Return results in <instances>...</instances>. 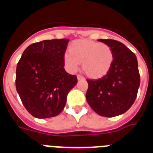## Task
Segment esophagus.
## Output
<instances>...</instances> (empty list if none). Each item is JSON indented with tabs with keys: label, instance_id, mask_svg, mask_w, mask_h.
I'll return each mask as SVG.
<instances>
[{
	"label": "esophagus",
	"instance_id": "34e87169",
	"mask_svg": "<svg viewBox=\"0 0 153 153\" xmlns=\"http://www.w3.org/2000/svg\"><path fill=\"white\" fill-rule=\"evenodd\" d=\"M77 79L79 80V79H84V78H83V76H81V75H79V74H78V75H77Z\"/></svg>",
	"mask_w": 153,
	"mask_h": 153
}]
</instances>
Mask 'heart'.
<instances>
[{
  "label": "heart",
  "mask_w": 153,
  "mask_h": 153,
  "mask_svg": "<svg viewBox=\"0 0 153 153\" xmlns=\"http://www.w3.org/2000/svg\"><path fill=\"white\" fill-rule=\"evenodd\" d=\"M114 61V53L105 43L90 40H76L70 51L63 55V62L70 73L77 70L82 62V69L92 79H99L108 74Z\"/></svg>",
  "instance_id": "obj_1"
}]
</instances>
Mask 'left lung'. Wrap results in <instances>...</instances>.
<instances>
[{
    "mask_svg": "<svg viewBox=\"0 0 153 153\" xmlns=\"http://www.w3.org/2000/svg\"><path fill=\"white\" fill-rule=\"evenodd\" d=\"M111 48L114 61L108 74L97 79H87L86 98L100 116L114 117L127 111L135 102L140 85L135 55L123 43L113 39H99Z\"/></svg>",
    "mask_w": 153,
    "mask_h": 153,
    "instance_id": "left-lung-1",
    "label": "left lung"
}]
</instances>
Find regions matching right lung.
<instances>
[{"mask_svg":"<svg viewBox=\"0 0 153 153\" xmlns=\"http://www.w3.org/2000/svg\"><path fill=\"white\" fill-rule=\"evenodd\" d=\"M69 39L33 43L25 49L16 68L17 92L26 110L38 118L58 115L68 93L77 83L76 75L64 69Z\"/></svg>","mask_w":153,"mask_h":153,"instance_id":"add662e5","label":"right lung"}]
</instances>
